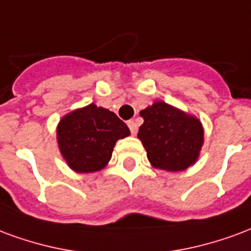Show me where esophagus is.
<instances>
[{
    "label": "esophagus",
    "mask_w": 251,
    "mask_h": 251,
    "mask_svg": "<svg viewBox=\"0 0 251 251\" xmlns=\"http://www.w3.org/2000/svg\"><path fill=\"white\" fill-rule=\"evenodd\" d=\"M127 124H128V127H129V131H131V133H132V135H135V133L138 132V124L135 123L133 120H129Z\"/></svg>",
    "instance_id": "1"
}]
</instances>
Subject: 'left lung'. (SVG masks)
I'll list each match as a JSON object with an SVG mask.
<instances>
[{"instance_id":"8db88e82","label":"left lung","mask_w":251,"mask_h":251,"mask_svg":"<svg viewBox=\"0 0 251 251\" xmlns=\"http://www.w3.org/2000/svg\"><path fill=\"white\" fill-rule=\"evenodd\" d=\"M140 116L144 123L138 138L153 167L183 171L195 163L203 144V128L198 119L163 101L140 111Z\"/></svg>"}]
</instances>
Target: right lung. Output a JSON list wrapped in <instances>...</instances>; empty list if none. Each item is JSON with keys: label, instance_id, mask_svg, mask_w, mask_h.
<instances>
[{"label": "right lung", "instance_id": "add662e5", "mask_svg": "<svg viewBox=\"0 0 251 251\" xmlns=\"http://www.w3.org/2000/svg\"><path fill=\"white\" fill-rule=\"evenodd\" d=\"M129 135L123 120L103 107H88L68 113L57 127L60 151L77 173L99 171L109 162L119 139Z\"/></svg>", "mask_w": 251, "mask_h": 251}]
</instances>
